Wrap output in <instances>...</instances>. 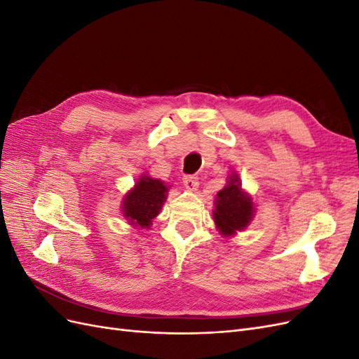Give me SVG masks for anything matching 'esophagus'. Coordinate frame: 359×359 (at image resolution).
<instances>
[{
  "label": "esophagus",
  "mask_w": 359,
  "mask_h": 359,
  "mask_svg": "<svg viewBox=\"0 0 359 359\" xmlns=\"http://www.w3.org/2000/svg\"><path fill=\"white\" fill-rule=\"evenodd\" d=\"M182 184H184V187H186L189 191H196L198 186H199L196 177H184Z\"/></svg>",
  "instance_id": "obj_1"
}]
</instances>
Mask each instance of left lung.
<instances>
[{
    "mask_svg": "<svg viewBox=\"0 0 359 359\" xmlns=\"http://www.w3.org/2000/svg\"><path fill=\"white\" fill-rule=\"evenodd\" d=\"M256 208L252 194H248L243 186L240 175L235 170L226 178V186L217 191L214 201L212 219L217 231L224 238L243 232L252 223Z\"/></svg>",
    "mask_w": 359,
    "mask_h": 359,
    "instance_id": "1",
    "label": "left lung"
}]
</instances>
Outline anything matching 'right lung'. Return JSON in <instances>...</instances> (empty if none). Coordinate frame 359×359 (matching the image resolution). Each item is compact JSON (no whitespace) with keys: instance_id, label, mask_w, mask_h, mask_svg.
Masks as SVG:
<instances>
[{"instance_id":"obj_1","label":"right lung","mask_w":359,"mask_h":359,"mask_svg":"<svg viewBox=\"0 0 359 359\" xmlns=\"http://www.w3.org/2000/svg\"><path fill=\"white\" fill-rule=\"evenodd\" d=\"M170 186L165 181L151 178L147 172L137 178L135 186L123 198V217L139 229H151L153 220L166 202Z\"/></svg>"}]
</instances>
